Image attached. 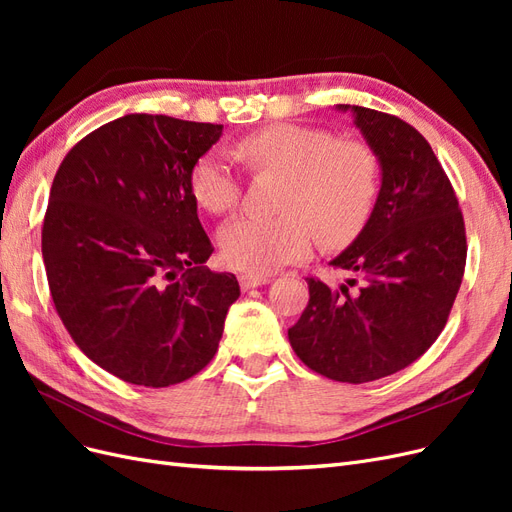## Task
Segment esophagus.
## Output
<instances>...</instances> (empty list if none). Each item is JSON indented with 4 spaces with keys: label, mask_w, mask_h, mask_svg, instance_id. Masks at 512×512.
<instances>
[{
    "label": "esophagus",
    "mask_w": 512,
    "mask_h": 512,
    "mask_svg": "<svg viewBox=\"0 0 512 512\" xmlns=\"http://www.w3.org/2000/svg\"><path fill=\"white\" fill-rule=\"evenodd\" d=\"M269 282H271V277H267V275H250V273L239 275V284H241L243 290L265 286V284H269Z\"/></svg>",
    "instance_id": "1"
}]
</instances>
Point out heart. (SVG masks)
<instances>
[{"label": "heart", "mask_w": 512, "mask_h": 512, "mask_svg": "<svg viewBox=\"0 0 512 512\" xmlns=\"http://www.w3.org/2000/svg\"><path fill=\"white\" fill-rule=\"evenodd\" d=\"M239 153L254 168L286 175L277 218H235L218 232L230 269L265 275L303 260L316 241L342 247L367 224L378 194V158L369 145L303 123H271L245 136ZM198 207L228 213L241 200V179L222 151H205L190 168Z\"/></svg>", "instance_id": "1"}]
</instances>
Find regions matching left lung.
Here are the masks:
<instances>
[{"label": "left lung", "mask_w": 512, "mask_h": 512, "mask_svg": "<svg viewBox=\"0 0 512 512\" xmlns=\"http://www.w3.org/2000/svg\"><path fill=\"white\" fill-rule=\"evenodd\" d=\"M376 153L380 192L363 230L331 265L339 288L307 277L309 303L288 329L316 374L363 384L408 367L442 333L466 269V226L436 153L410 123L337 104Z\"/></svg>", "instance_id": "left-lung-1"}]
</instances>
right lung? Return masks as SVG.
<instances>
[{
    "instance_id": "right-lung-1",
    "label": "right lung",
    "mask_w": 512,
    "mask_h": 512,
    "mask_svg": "<svg viewBox=\"0 0 512 512\" xmlns=\"http://www.w3.org/2000/svg\"><path fill=\"white\" fill-rule=\"evenodd\" d=\"M224 126L132 113L87 134L61 162L42 226V258L64 327L121 380L162 389L218 352L232 273L190 192V168Z\"/></svg>"
}]
</instances>
